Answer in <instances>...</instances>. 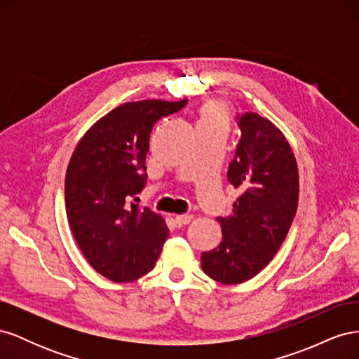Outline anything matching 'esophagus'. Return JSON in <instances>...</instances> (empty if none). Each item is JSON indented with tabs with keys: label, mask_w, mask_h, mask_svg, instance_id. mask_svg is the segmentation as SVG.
<instances>
[{
	"label": "esophagus",
	"mask_w": 359,
	"mask_h": 359,
	"mask_svg": "<svg viewBox=\"0 0 359 359\" xmlns=\"http://www.w3.org/2000/svg\"><path fill=\"white\" fill-rule=\"evenodd\" d=\"M193 220L191 214H181V215H175V223L178 226H186Z\"/></svg>",
	"instance_id": "obj_1"
}]
</instances>
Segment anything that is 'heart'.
I'll return each instance as SVG.
<instances>
[{
    "label": "heart",
    "instance_id": "b5f03b06",
    "mask_svg": "<svg viewBox=\"0 0 359 359\" xmlns=\"http://www.w3.org/2000/svg\"><path fill=\"white\" fill-rule=\"evenodd\" d=\"M227 124H229V112L223 102L208 100L201 104L198 127H227Z\"/></svg>",
    "mask_w": 359,
    "mask_h": 359
}]
</instances>
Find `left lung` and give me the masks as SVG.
<instances>
[{
  "mask_svg": "<svg viewBox=\"0 0 359 359\" xmlns=\"http://www.w3.org/2000/svg\"><path fill=\"white\" fill-rule=\"evenodd\" d=\"M241 139L227 181L241 190L232 215L219 217L222 243L202 253V269L223 285H240L276 256L298 208V166L285 135L268 118L238 115Z\"/></svg>",
  "mask_w": 359,
  "mask_h": 359,
  "instance_id": "8db88e82",
  "label": "left lung"
}]
</instances>
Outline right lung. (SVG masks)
Segmentation results:
<instances>
[{
  "label": "right lung",
  "mask_w": 359,
  "mask_h": 359,
  "mask_svg": "<svg viewBox=\"0 0 359 359\" xmlns=\"http://www.w3.org/2000/svg\"><path fill=\"white\" fill-rule=\"evenodd\" d=\"M180 102L119 104L91 126L76 145L66 173V211L72 233L88 264L116 283L154 268L169 235L165 219L140 208L153 126L178 112Z\"/></svg>",
  "instance_id": "right-lung-1"
}]
</instances>
